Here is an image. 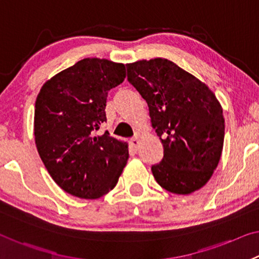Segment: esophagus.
I'll return each mask as SVG.
<instances>
[{
	"label": "esophagus",
	"mask_w": 259,
	"mask_h": 259,
	"mask_svg": "<svg viewBox=\"0 0 259 259\" xmlns=\"http://www.w3.org/2000/svg\"><path fill=\"white\" fill-rule=\"evenodd\" d=\"M138 143H140V141H138V137H137V136H135V137H133V138H131V140H130V145L133 146L134 149H137Z\"/></svg>",
	"instance_id": "obj_1"
}]
</instances>
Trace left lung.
Segmentation results:
<instances>
[{
    "label": "left lung",
    "mask_w": 259,
    "mask_h": 259,
    "mask_svg": "<svg viewBox=\"0 0 259 259\" xmlns=\"http://www.w3.org/2000/svg\"><path fill=\"white\" fill-rule=\"evenodd\" d=\"M128 81L149 106L164 146L151 166L154 179L176 194H190L210 179L225 141L222 107L194 75L163 58L126 65Z\"/></svg>",
    "instance_id": "left-lung-1"
}]
</instances>
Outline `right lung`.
<instances>
[{
  "instance_id": "right-lung-1",
  "label": "right lung",
  "mask_w": 259,
  "mask_h": 259,
  "mask_svg": "<svg viewBox=\"0 0 259 259\" xmlns=\"http://www.w3.org/2000/svg\"><path fill=\"white\" fill-rule=\"evenodd\" d=\"M125 67L86 58L43 84L34 109V141L59 187L81 199H98L116 186L128 160V144L106 131L108 92L122 83Z\"/></svg>"
}]
</instances>
